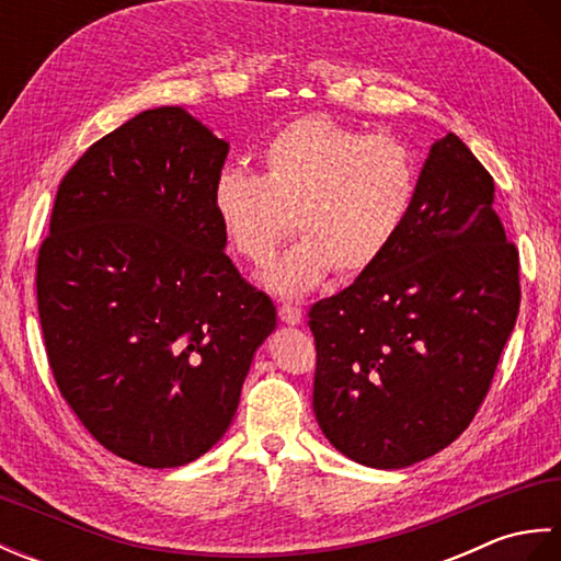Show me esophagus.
Listing matches in <instances>:
<instances>
[{
	"mask_svg": "<svg viewBox=\"0 0 561 561\" xmlns=\"http://www.w3.org/2000/svg\"><path fill=\"white\" fill-rule=\"evenodd\" d=\"M279 318H282V323H287V325H299L304 313H301L299 306L282 304V306H279Z\"/></svg>",
	"mask_w": 561,
	"mask_h": 561,
	"instance_id": "1",
	"label": "esophagus"
}]
</instances>
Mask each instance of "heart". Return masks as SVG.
<instances>
[{"label":"heart","instance_id":"obj_1","mask_svg":"<svg viewBox=\"0 0 561 561\" xmlns=\"http://www.w3.org/2000/svg\"><path fill=\"white\" fill-rule=\"evenodd\" d=\"M262 175L226 165L211 202L231 245L267 262L291 226L304 238L262 272L279 296H301L335 267L371 270L408 221L420 187L412 151L388 135H366L328 115H306L260 149ZM295 221H290V214Z\"/></svg>","mask_w":561,"mask_h":561}]
</instances>
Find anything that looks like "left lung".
Here are the masks:
<instances>
[{"instance_id":"obj_1","label":"left lung","mask_w":561,"mask_h":561,"mask_svg":"<svg viewBox=\"0 0 561 561\" xmlns=\"http://www.w3.org/2000/svg\"><path fill=\"white\" fill-rule=\"evenodd\" d=\"M492 205L474 153L453 133L436 139L386 255L308 311L313 412L342 456L408 468L480 410L520 306L518 250Z\"/></svg>"}]
</instances>
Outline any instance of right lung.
Instances as JSON below:
<instances>
[{"label": "right lung", "mask_w": 561, "mask_h": 561, "mask_svg": "<svg viewBox=\"0 0 561 561\" xmlns=\"http://www.w3.org/2000/svg\"><path fill=\"white\" fill-rule=\"evenodd\" d=\"M229 145L178 105L135 115L59 183L35 267L47 362L89 434L145 468L226 434L277 311L224 253Z\"/></svg>", "instance_id": "obj_1"}]
</instances>
